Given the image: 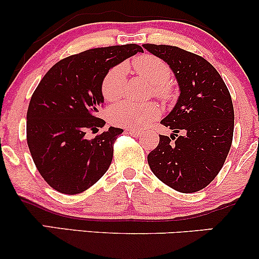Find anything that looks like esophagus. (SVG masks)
<instances>
[{
	"label": "esophagus",
	"mask_w": 259,
	"mask_h": 259,
	"mask_svg": "<svg viewBox=\"0 0 259 259\" xmlns=\"http://www.w3.org/2000/svg\"><path fill=\"white\" fill-rule=\"evenodd\" d=\"M126 133H129L132 136H135V138H136V136H141L142 135L141 132H139V130H134V129H127Z\"/></svg>",
	"instance_id": "34e87169"
}]
</instances>
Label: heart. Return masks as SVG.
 Listing matches in <instances>:
<instances>
[{"label":"heart","instance_id":"heart-1","mask_svg":"<svg viewBox=\"0 0 259 259\" xmlns=\"http://www.w3.org/2000/svg\"><path fill=\"white\" fill-rule=\"evenodd\" d=\"M135 72L153 85V91L162 101L173 99V90L168 85L171 78V70L164 61L156 56H140L133 61ZM126 80V67L118 64L109 69L102 81V95L106 101H117L124 94ZM159 108L153 103L148 105H136V103L124 101L112 106L108 111V118L111 123L127 129L140 130L146 127L151 121L159 117Z\"/></svg>","mask_w":259,"mask_h":259}]
</instances>
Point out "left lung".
I'll return each mask as SVG.
<instances>
[{
    "label": "left lung",
    "instance_id": "left-lung-1",
    "mask_svg": "<svg viewBox=\"0 0 259 259\" xmlns=\"http://www.w3.org/2000/svg\"><path fill=\"white\" fill-rule=\"evenodd\" d=\"M144 49L165 62L180 95L160 123L178 137L159 135L147 162L160 181L184 194L200 191L218 175L234 134V107L224 80L209 62L177 46L145 44ZM174 135V134H173Z\"/></svg>",
    "mask_w": 259,
    "mask_h": 259
}]
</instances>
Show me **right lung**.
I'll return each instance as SVG.
<instances>
[{"mask_svg":"<svg viewBox=\"0 0 259 259\" xmlns=\"http://www.w3.org/2000/svg\"><path fill=\"white\" fill-rule=\"evenodd\" d=\"M138 52L144 50L135 44L88 50L57 62L37 85L26 113V139L38 173L52 189L80 194L108 170L123 129L111 126L92 140L85 135L106 124L97 118L106 74Z\"/></svg>","mask_w":259,"mask_h":259,"instance_id":"add662e5","label":"right lung"}]
</instances>
